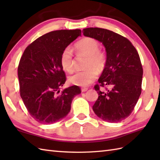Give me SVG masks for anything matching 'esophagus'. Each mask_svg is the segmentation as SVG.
I'll return each mask as SVG.
<instances>
[{
	"label": "esophagus",
	"mask_w": 160,
	"mask_h": 160,
	"mask_svg": "<svg viewBox=\"0 0 160 160\" xmlns=\"http://www.w3.org/2000/svg\"><path fill=\"white\" fill-rule=\"evenodd\" d=\"M87 90H88L87 88H82V89H81L82 92H85V91H87Z\"/></svg>",
	"instance_id": "esophagus-1"
}]
</instances>
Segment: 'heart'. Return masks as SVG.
Returning a JSON list of instances; mask_svg holds the SVG:
<instances>
[{
    "instance_id": "b5f03b06",
    "label": "heart",
    "mask_w": 160,
    "mask_h": 160,
    "mask_svg": "<svg viewBox=\"0 0 160 160\" xmlns=\"http://www.w3.org/2000/svg\"><path fill=\"white\" fill-rule=\"evenodd\" d=\"M76 47L80 53L87 56V69L78 71L69 78L74 85L87 87L96 80L97 71H102L105 67L107 58L104 53L99 50L100 45L96 40L84 38L78 41ZM60 64L64 70L71 72L73 69V52L69 47L64 48L60 56Z\"/></svg>"
}]
</instances>
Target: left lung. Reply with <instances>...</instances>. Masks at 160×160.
Masks as SVG:
<instances>
[{"label": "left lung", "instance_id": "obj_1", "mask_svg": "<svg viewBox=\"0 0 160 160\" xmlns=\"http://www.w3.org/2000/svg\"><path fill=\"white\" fill-rule=\"evenodd\" d=\"M84 36L103 44L107 62L95 89L99 95L93 106L98 118L119 122L129 116L142 92L143 69L136 49L129 40L110 30L90 28L82 30ZM111 86L107 92L99 86Z\"/></svg>", "mask_w": 160, "mask_h": 160}]
</instances>
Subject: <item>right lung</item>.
Here are the masks:
<instances>
[{"instance_id": "1", "label": "right lung", "mask_w": 160, "mask_h": 160, "mask_svg": "<svg viewBox=\"0 0 160 160\" xmlns=\"http://www.w3.org/2000/svg\"><path fill=\"white\" fill-rule=\"evenodd\" d=\"M81 36L80 29L58 30L39 37L25 49L18 67L20 97L31 116L42 124L65 118L78 86L60 92L66 81L60 56L64 48Z\"/></svg>"}]
</instances>
